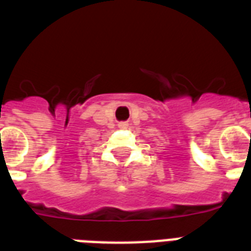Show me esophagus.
Masks as SVG:
<instances>
[{
    "label": "esophagus",
    "instance_id": "obj_1",
    "mask_svg": "<svg viewBox=\"0 0 251 251\" xmlns=\"http://www.w3.org/2000/svg\"><path fill=\"white\" fill-rule=\"evenodd\" d=\"M120 127H122V129H125V127H127V126H129V124H127V122H121V124H120Z\"/></svg>",
    "mask_w": 251,
    "mask_h": 251
}]
</instances>
